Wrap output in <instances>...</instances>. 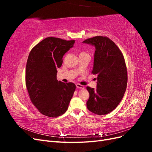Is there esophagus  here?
<instances>
[{"label": "esophagus", "mask_w": 152, "mask_h": 152, "mask_svg": "<svg viewBox=\"0 0 152 152\" xmlns=\"http://www.w3.org/2000/svg\"><path fill=\"white\" fill-rule=\"evenodd\" d=\"M76 87H77L78 89H84V86H82L79 84H76Z\"/></svg>", "instance_id": "obj_1"}]
</instances>
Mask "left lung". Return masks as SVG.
<instances>
[{
    "instance_id": "obj_1",
    "label": "left lung",
    "mask_w": 152,
    "mask_h": 152,
    "mask_svg": "<svg viewBox=\"0 0 152 152\" xmlns=\"http://www.w3.org/2000/svg\"><path fill=\"white\" fill-rule=\"evenodd\" d=\"M95 48L92 73L97 74L96 88L87 87L89 98L87 108L103 115L112 112L122 100L127 83V72L123 55L108 37L96 36L84 42Z\"/></svg>"
}]
</instances>
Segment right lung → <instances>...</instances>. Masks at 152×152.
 I'll return each mask as SVG.
<instances>
[{
  "label": "right lung",
  "instance_id": "1",
  "mask_svg": "<svg viewBox=\"0 0 152 152\" xmlns=\"http://www.w3.org/2000/svg\"><path fill=\"white\" fill-rule=\"evenodd\" d=\"M75 40L56 37L42 40L31 49L26 66V86L30 99L44 115L57 117L65 113L75 90L72 82L57 80V68Z\"/></svg>",
  "mask_w": 152,
  "mask_h": 152
}]
</instances>
